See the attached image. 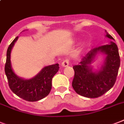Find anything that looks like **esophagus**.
<instances>
[{
  "label": "esophagus",
  "instance_id": "obj_1",
  "mask_svg": "<svg viewBox=\"0 0 124 124\" xmlns=\"http://www.w3.org/2000/svg\"><path fill=\"white\" fill-rule=\"evenodd\" d=\"M69 60L66 59V60H64V61L62 62V64H61V65H62V67H67V66L69 65Z\"/></svg>",
  "mask_w": 124,
  "mask_h": 124
}]
</instances>
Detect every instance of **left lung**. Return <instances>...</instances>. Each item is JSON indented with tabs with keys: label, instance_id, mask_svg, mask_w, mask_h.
I'll list each match as a JSON object with an SVG mask.
<instances>
[{
	"label": "left lung",
	"instance_id": "8db88e82",
	"mask_svg": "<svg viewBox=\"0 0 124 124\" xmlns=\"http://www.w3.org/2000/svg\"><path fill=\"white\" fill-rule=\"evenodd\" d=\"M106 37L114 39L105 31ZM105 54L101 66L94 70L91 64L99 54ZM120 64L118 49L113 41L109 44L92 49L79 64L73 66L74 76L72 86L76 93L88 98H96L103 95L114 85Z\"/></svg>",
	"mask_w": 124,
	"mask_h": 124
}]
</instances>
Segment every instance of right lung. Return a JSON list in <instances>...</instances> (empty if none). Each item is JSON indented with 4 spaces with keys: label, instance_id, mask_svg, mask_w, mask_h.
Wrapping results in <instances>:
<instances>
[{
    "label": "right lung",
    "instance_id": "obj_1",
    "mask_svg": "<svg viewBox=\"0 0 124 124\" xmlns=\"http://www.w3.org/2000/svg\"><path fill=\"white\" fill-rule=\"evenodd\" d=\"M18 39L16 37L8 47L5 64V72L11 90L24 100L34 102L45 98L52 89V78L59 69V64L48 65L33 78L25 79L17 75L12 68L11 53L13 47Z\"/></svg>",
    "mask_w": 124,
    "mask_h": 124
}]
</instances>
